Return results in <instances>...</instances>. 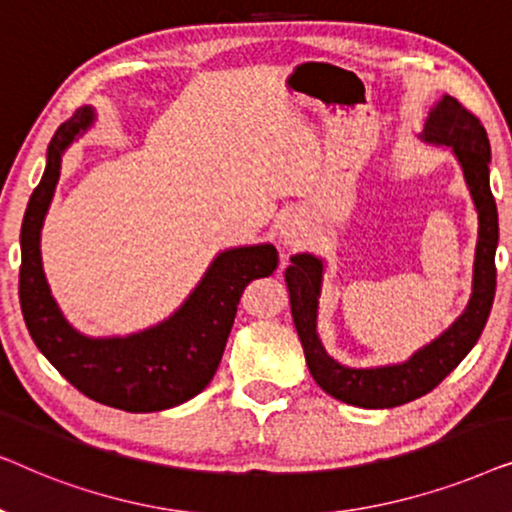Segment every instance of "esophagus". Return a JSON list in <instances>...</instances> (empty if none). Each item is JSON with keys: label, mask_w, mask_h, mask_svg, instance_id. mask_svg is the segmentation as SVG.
<instances>
[{"label": "esophagus", "mask_w": 512, "mask_h": 512, "mask_svg": "<svg viewBox=\"0 0 512 512\" xmlns=\"http://www.w3.org/2000/svg\"><path fill=\"white\" fill-rule=\"evenodd\" d=\"M305 228H307L305 221L300 219L298 214L289 216V219H284L282 223H279V230H277L279 242H282L286 249L300 247V244H303V240H305Z\"/></svg>", "instance_id": "obj_1"}]
</instances>
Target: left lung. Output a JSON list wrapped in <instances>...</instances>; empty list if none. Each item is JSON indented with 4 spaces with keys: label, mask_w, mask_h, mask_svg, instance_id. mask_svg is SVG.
<instances>
[{
    "label": "left lung",
    "mask_w": 512,
    "mask_h": 512,
    "mask_svg": "<svg viewBox=\"0 0 512 512\" xmlns=\"http://www.w3.org/2000/svg\"><path fill=\"white\" fill-rule=\"evenodd\" d=\"M419 139L424 144L450 146L452 156L459 160L461 172H464V181L468 193H471L475 214H478L471 298H468L464 312L436 340L419 347L415 354H410L401 363L375 368L342 366L326 352L317 331L319 298L326 272L324 258L303 251V254L291 256V265L284 272L291 317L314 382L328 396L347 405H356V408H396V405L410 403L429 394L471 352L487 324L489 310L494 303V256L496 247H499V212H496L492 188H489L492 146H489L487 130L454 97L443 95L426 114Z\"/></svg>",
    "instance_id": "left-lung-1"
}]
</instances>
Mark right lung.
<instances>
[{"label":"right lung","instance_id":"obj_1","mask_svg":"<svg viewBox=\"0 0 512 512\" xmlns=\"http://www.w3.org/2000/svg\"><path fill=\"white\" fill-rule=\"evenodd\" d=\"M81 107L55 130L46 170L27 202L20 228V307L39 352L93 401L125 412H158L191 401L212 382L249 282L275 272L270 242L223 249L170 317L130 335L93 338L69 324L41 263V228L58 186L62 156L95 123Z\"/></svg>","mask_w":512,"mask_h":512}]
</instances>
